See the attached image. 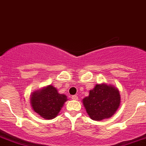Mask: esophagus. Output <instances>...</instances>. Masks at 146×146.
<instances>
[{
    "label": "esophagus",
    "mask_w": 146,
    "mask_h": 146,
    "mask_svg": "<svg viewBox=\"0 0 146 146\" xmlns=\"http://www.w3.org/2000/svg\"><path fill=\"white\" fill-rule=\"evenodd\" d=\"M71 98L73 100H78V97L77 95H73L71 97Z\"/></svg>",
    "instance_id": "1"
}]
</instances>
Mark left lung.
<instances>
[{"instance_id":"8db88e82","label":"left lung","mask_w":146,"mask_h":146,"mask_svg":"<svg viewBox=\"0 0 146 146\" xmlns=\"http://www.w3.org/2000/svg\"><path fill=\"white\" fill-rule=\"evenodd\" d=\"M82 101L89 117L94 121H102L116 112L121 103L120 92L118 88L110 84H98Z\"/></svg>"}]
</instances>
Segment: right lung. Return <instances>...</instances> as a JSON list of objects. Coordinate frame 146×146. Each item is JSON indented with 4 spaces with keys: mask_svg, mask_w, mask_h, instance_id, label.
I'll return each mask as SVG.
<instances>
[{
    "mask_svg": "<svg viewBox=\"0 0 146 146\" xmlns=\"http://www.w3.org/2000/svg\"><path fill=\"white\" fill-rule=\"evenodd\" d=\"M67 100V96L60 94L52 85L35 90L30 98L33 110L45 119L56 117Z\"/></svg>",
    "mask_w": 146,
    "mask_h": 146,
    "instance_id": "1",
    "label": "right lung"
}]
</instances>
